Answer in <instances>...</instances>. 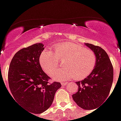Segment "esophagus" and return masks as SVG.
<instances>
[{
	"mask_svg": "<svg viewBox=\"0 0 121 121\" xmlns=\"http://www.w3.org/2000/svg\"><path fill=\"white\" fill-rule=\"evenodd\" d=\"M68 82H61V84L62 85H63V86H65V85H66L67 84H68Z\"/></svg>",
	"mask_w": 121,
	"mask_h": 121,
	"instance_id": "esophagus-1",
	"label": "esophagus"
}]
</instances>
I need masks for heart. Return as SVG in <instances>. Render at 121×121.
<instances>
[{"label": "heart", "instance_id": "obj_1", "mask_svg": "<svg viewBox=\"0 0 121 121\" xmlns=\"http://www.w3.org/2000/svg\"><path fill=\"white\" fill-rule=\"evenodd\" d=\"M52 50H44L39 57L41 66L48 74L57 68L59 60H65L63 69L55 71L52 77L60 82L82 80L90 75L95 67L96 56L91 49L72 43L55 44Z\"/></svg>", "mask_w": 121, "mask_h": 121}]
</instances>
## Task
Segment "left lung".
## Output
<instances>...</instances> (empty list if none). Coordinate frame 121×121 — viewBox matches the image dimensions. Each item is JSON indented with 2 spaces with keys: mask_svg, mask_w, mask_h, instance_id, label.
<instances>
[{
  "mask_svg": "<svg viewBox=\"0 0 121 121\" xmlns=\"http://www.w3.org/2000/svg\"><path fill=\"white\" fill-rule=\"evenodd\" d=\"M95 53L96 63L91 73L84 80L77 82L78 91L72 95L77 105L84 110H93L108 97L113 81V68L107 52L99 46L86 43Z\"/></svg>",
  "mask_w": 121,
  "mask_h": 121,
  "instance_id": "1",
  "label": "left lung"
}]
</instances>
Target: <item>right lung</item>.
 Masks as SVG:
<instances>
[{
  "instance_id": "add662e5",
  "label": "right lung",
  "mask_w": 121,
  "mask_h": 121,
  "mask_svg": "<svg viewBox=\"0 0 121 121\" xmlns=\"http://www.w3.org/2000/svg\"><path fill=\"white\" fill-rule=\"evenodd\" d=\"M44 49L42 43L21 49L13 58L8 70V83L13 97L20 106L34 114L48 110L61 86L56 82L49 83L50 77L42 69L39 57Z\"/></svg>"
}]
</instances>
